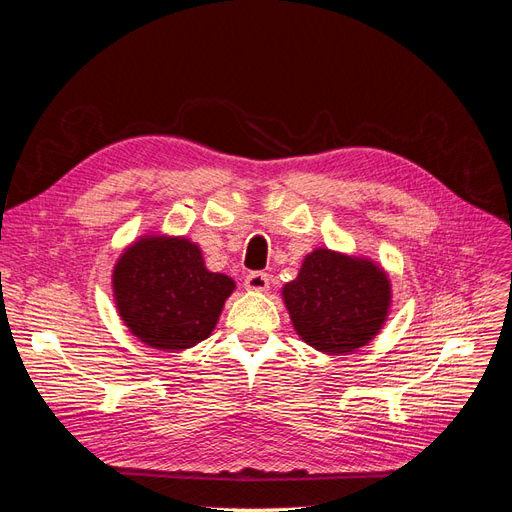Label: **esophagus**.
I'll return each mask as SVG.
<instances>
[{
	"label": "esophagus",
	"instance_id": "1",
	"mask_svg": "<svg viewBox=\"0 0 512 512\" xmlns=\"http://www.w3.org/2000/svg\"><path fill=\"white\" fill-rule=\"evenodd\" d=\"M245 288L252 292H265L269 288V275L262 271H254L245 277Z\"/></svg>",
	"mask_w": 512,
	"mask_h": 512
}]
</instances>
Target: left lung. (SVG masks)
I'll list each match as a JSON object with an SVG mask.
<instances>
[{
  "label": "left lung",
  "instance_id": "8db88e82",
  "mask_svg": "<svg viewBox=\"0 0 512 512\" xmlns=\"http://www.w3.org/2000/svg\"><path fill=\"white\" fill-rule=\"evenodd\" d=\"M391 280L374 260L318 247L303 258L299 275L282 288L292 327L324 354L367 346L391 309Z\"/></svg>",
  "mask_w": 512,
  "mask_h": 512
}]
</instances>
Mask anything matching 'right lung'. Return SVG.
<instances>
[{"label": "right lung", "instance_id": "add662e5", "mask_svg": "<svg viewBox=\"0 0 512 512\" xmlns=\"http://www.w3.org/2000/svg\"><path fill=\"white\" fill-rule=\"evenodd\" d=\"M235 280L205 267L200 247L185 237L145 235L113 267L117 314L149 348L185 350L207 339Z\"/></svg>", "mask_w": 512, "mask_h": 512}]
</instances>
